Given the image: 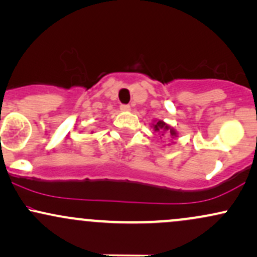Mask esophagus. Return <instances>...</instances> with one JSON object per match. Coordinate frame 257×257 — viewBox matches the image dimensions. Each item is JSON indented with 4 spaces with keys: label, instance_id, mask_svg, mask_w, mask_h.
<instances>
[{
    "label": "esophagus",
    "instance_id": "1",
    "mask_svg": "<svg viewBox=\"0 0 257 257\" xmlns=\"http://www.w3.org/2000/svg\"><path fill=\"white\" fill-rule=\"evenodd\" d=\"M120 111L122 112H129L132 110V107L129 105H120Z\"/></svg>",
    "mask_w": 257,
    "mask_h": 257
}]
</instances>
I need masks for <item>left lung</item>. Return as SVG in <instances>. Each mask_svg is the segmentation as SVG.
<instances>
[{"mask_svg": "<svg viewBox=\"0 0 257 257\" xmlns=\"http://www.w3.org/2000/svg\"><path fill=\"white\" fill-rule=\"evenodd\" d=\"M152 128L153 131L156 133H158L161 137H164V135H168V137H170L172 139L174 138H178V132L175 131V129L173 128V126H170L169 124H167L164 120H161V119H153V123H152ZM172 144H174V141H172ZM172 144H169V145H172Z\"/></svg>", "mask_w": 257, "mask_h": 257, "instance_id": "1", "label": "left lung"}]
</instances>
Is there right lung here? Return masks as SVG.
<instances>
[{
    "instance_id": "1",
    "label": "right lung",
    "mask_w": 257,
    "mask_h": 257,
    "mask_svg": "<svg viewBox=\"0 0 257 257\" xmlns=\"http://www.w3.org/2000/svg\"><path fill=\"white\" fill-rule=\"evenodd\" d=\"M91 133H93V132H91Z\"/></svg>"
}]
</instances>
